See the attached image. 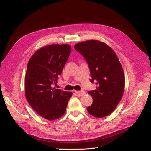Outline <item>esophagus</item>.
I'll return each mask as SVG.
<instances>
[{
    "label": "esophagus",
    "mask_w": 151,
    "mask_h": 151,
    "mask_svg": "<svg viewBox=\"0 0 151 151\" xmlns=\"http://www.w3.org/2000/svg\"><path fill=\"white\" fill-rule=\"evenodd\" d=\"M75 93L77 96H83L84 94H85V92L84 91H75Z\"/></svg>",
    "instance_id": "esophagus-1"
}]
</instances>
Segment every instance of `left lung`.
<instances>
[{"mask_svg":"<svg viewBox=\"0 0 151 151\" xmlns=\"http://www.w3.org/2000/svg\"><path fill=\"white\" fill-rule=\"evenodd\" d=\"M74 48L88 63L91 82L97 85L96 89L88 91L93 102L87 110L95 117L106 116L115 110L124 92L125 77L119 59L110 47L98 40L78 43Z\"/></svg>","mask_w":151,"mask_h":151,"instance_id":"1","label":"left lung"}]
</instances>
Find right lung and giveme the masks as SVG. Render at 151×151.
Wrapping results in <instances>:
<instances>
[{"label": "right lung", "mask_w": 151, "mask_h": 151, "mask_svg": "<svg viewBox=\"0 0 151 151\" xmlns=\"http://www.w3.org/2000/svg\"><path fill=\"white\" fill-rule=\"evenodd\" d=\"M71 52L69 45H50L37 50L28 63L25 77L27 101L41 116L54 120L64 115L71 92L53 88Z\"/></svg>", "instance_id": "1"}]
</instances>
